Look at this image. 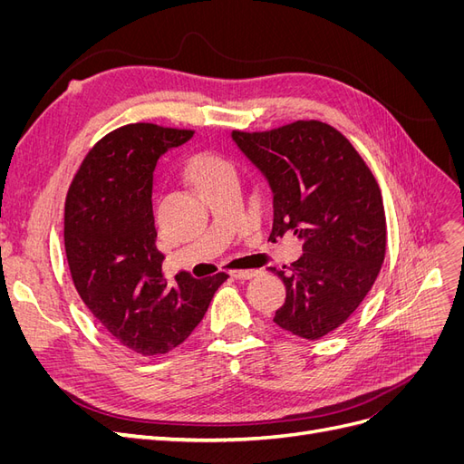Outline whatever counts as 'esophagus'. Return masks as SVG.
Here are the masks:
<instances>
[{
    "label": "esophagus",
    "instance_id": "1",
    "mask_svg": "<svg viewBox=\"0 0 464 464\" xmlns=\"http://www.w3.org/2000/svg\"><path fill=\"white\" fill-rule=\"evenodd\" d=\"M257 275H259V271H244V269L230 271V276H234V278H237V280H249V278H254V276H257Z\"/></svg>",
    "mask_w": 464,
    "mask_h": 464
}]
</instances>
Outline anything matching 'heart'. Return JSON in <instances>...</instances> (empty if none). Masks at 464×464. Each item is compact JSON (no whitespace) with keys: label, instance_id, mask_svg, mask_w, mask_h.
Listing matches in <instances>:
<instances>
[{"label":"heart","instance_id":"b5f03b06","mask_svg":"<svg viewBox=\"0 0 464 464\" xmlns=\"http://www.w3.org/2000/svg\"><path fill=\"white\" fill-rule=\"evenodd\" d=\"M188 176L191 179L193 188L201 193L205 188L217 184V181L236 176V172H234V166L227 159H222L213 152H201V154H195V157L189 160Z\"/></svg>","mask_w":464,"mask_h":464}]
</instances>
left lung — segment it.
<instances>
[{"mask_svg":"<svg viewBox=\"0 0 464 464\" xmlns=\"http://www.w3.org/2000/svg\"><path fill=\"white\" fill-rule=\"evenodd\" d=\"M273 191L269 240L294 234L304 254L283 271L275 323L307 341L341 327L372 290L385 259L382 189L348 139L317 120L271 131H232Z\"/></svg>","mask_w":464,"mask_h":464,"instance_id":"left-lung-1","label":"left lung"}]
</instances>
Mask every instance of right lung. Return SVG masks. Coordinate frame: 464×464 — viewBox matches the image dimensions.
I'll return each mask as SVG.
<instances>
[{
  "mask_svg": "<svg viewBox=\"0 0 464 464\" xmlns=\"http://www.w3.org/2000/svg\"><path fill=\"white\" fill-rule=\"evenodd\" d=\"M191 137V130L123 125L89 150L65 199V256L79 296L120 344L143 356L184 343L228 278L181 271L172 286L154 244V168Z\"/></svg>",
  "mask_w": 464,
  "mask_h": 464,
  "instance_id": "add662e5",
  "label": "right lung"
}]
</instances>
